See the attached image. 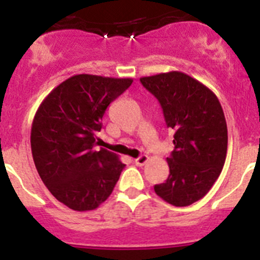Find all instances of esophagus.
<instances>
[{
  "label": "esophagus",
  "mask_w": 260,
  "mask_h": 260,
  "mask_svg": "<svg viewBox=\"0 0 260 260\" xmlns=\"http://www.w3.org/2000/svg\"><path fill=\"white\" fill-rule=\"evenodd\" d=\"M147 161H148V156L147 155H142L134 160V162L138 165V167H143Z\"/></svg>",
  "instance_id": "obj_1"
}]
</instances>
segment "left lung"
I'll use <instances>...</instances> for the list:
<instances>
[{"mask_svg": "<svg viewBox=\"0 0 260 260\" xmlns=\"http://www.w3.org/2000/svg\"><path fill=\"white\" fill-rule=\"evenodd\" d=\"M141 82L160 102L174 132V150L167 157L169 177L155 185V192L172 206H190L210 191L224 167L228 128L221 104L207 86L181 71L142 77Z\"/></svg>", "mask_w": 260, "mask_h": 260, "instance_id": "obj_1", "label": "left lung"}]
</instances>
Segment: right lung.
<instances>
[{"label": "right lung", "mask_w": 260, "mask_h": 260, "mask_svg": "<svg viewBox=\"0 0 260 260\" xmlns=\"http://www.w3.org/2000/svg\"><path fill=\"white\" fill-rule=\"evenodd\" d=\"M132 83V78L73 75L36 110L31 127L35 167L53 197L71 210H95L113 191L125 164L116 153L95 150L96 133L108 105Z\"/></svg>", "instance_id": "1"}]
</instances>
